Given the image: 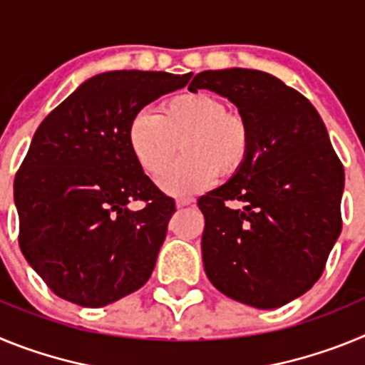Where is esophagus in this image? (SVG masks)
<instances>
[{
	"mask_svg": "<svg viewBox=\"0 0 365 365\" xmlns=\"http://www.w3.org/2000/svg\"><path fill=\"white\" fill-rule=\"evenodd\" d=\"M193 205V199H179L177 201V208H185V206Z\"/></svg>",
	"mask_w": 365,
	"mask_h": 365,
	"instance_id": "esophagus-1",
	"label": "esophagus"
}]
</instances>
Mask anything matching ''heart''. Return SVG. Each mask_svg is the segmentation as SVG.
I'll use <instances>...</instances> for the list:
<instances>
[{
    "instance_id": "b5f03b06",
    "label": "heart",
    "mask_w": 365,
    "mask_h": 365,
    "mask_svg": "<svg viewBox=\"0 0 365 365\" xmlns=\"http://www.w3.org/2000/svg\"><path fill=\"white\" fill-rule=\"evenodd\" d=\"M128 144L138 166L157 179L173 162L178 146L185 157L160 179L172 195H192L230 177L245 166L252 146L247 120L227 111V104L206 93L168 98L159 117L137 113L128 125Z\"/></svg>"
}]
</instances>
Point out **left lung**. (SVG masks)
Wrapping results in <instances>:
<instances>
[{"label":"left lung","mask_w":365,"mask_h":365,"mask_svg":"<svg viewBox=\"0 0 365 365\" xmlns=\"http://www.w3.org/2000/svg\"><path fill=\"white\" fill-rule=\"evenodd\" d=\"M188 89L230 100L252 135L245 166L197 201L206 276L235 302L282 307L318 282L340 235L344 166L314 106L272 74L202 71Z\"/></svg>","instance_id":"8db88e82"}]
</instances>
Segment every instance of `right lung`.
Returning a JSON list of instances; mask_svg holds the SVG:
<instances>
[{
  "mask_svg": "<svg viewBox=\"0 0 365 365\" xmlns=\"http://www.w3.org/2000/svg\"><path fill=\"white\" fill-rule=\"evenodd\" d=\"M188 74L109 71L45 117L14 179L19 248L60 298L104 307L150 279L175 212L138 166L128 125ZM133 200L147 202L130 211Z\"/></svg>",
  "mask_w": 365,
  "mask_h": 365,
  "instance_id": "right-lung-1",
  "label": "right lung"
}]
</instances>
